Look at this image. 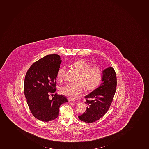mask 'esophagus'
Masks as SVG:
<instances>
[{
    "mask_svg": "<svg viewBox=\"0 0 149 149\" xmlns=\"http://www.w3.org/2000/svg\"><path fill=\"white\" fill-rule=\"evenodd\" d=\"M68 100L69 102H74L75 101V99L71 98H68Z\"/></svg>",
    "mask_w": 149,
    "mask_h": 149,
    "instance_id": "esophagus-1",
    "label": "esophagus"
}]
</instances>
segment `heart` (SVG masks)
Instances as JSON below:
<instances>
[{"instance_id":"heart-1","label":"heart","mask_w":149,"mask_h":149,"mask_svg":"<svg viewBox=\"0 0 149 149\" xmlns=\"http://www.w3.org/2000/svg\"><path fill=\"white\" fill-rule=\"evenodd\" d=\"M72 66L80 72L78 81L76 84L68 83L61 88L62 94L71 98H74L84 91V86L88 91L95 90L100 84L102 78V70L100 67L91 66L85 60H79L73 62ZM65 68L61 67L57 72V78L62 81L65 77Z\"/></svg>"}]
</instances>
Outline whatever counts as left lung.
Returning a JSON list of instances; mask_svg holds the SVG:
<instances>
[{
  "label": "left lung",
  "mask_w": 149,
  "mask_h": 149,
  "mask_svg": "<svg viewBox=\"0 0 149 149\" xmlns=\"http://www.w3.org/2000/svg\"><path fill=\"white\" fill-rule=\"evenodd\" d=\"M102 83L97 88L85 96L88 105L86 112L78 118L85 123H93L107 112L114 98L117 87V77L112 67L102 71Z\"/></svg>",
  "instance_id": "obj_1"
}]
</instances>
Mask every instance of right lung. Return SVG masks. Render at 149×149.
I'll return each instance as SVG.
<instances>
[{
    "mask_svg": "<svg viewBox=\"0 0 149 149\" xmlns=\"http://www.w3.org/2000/svg\"><path fill=\"white\" fill-rule=\"evenodd\" d=\"M58 55H47L34 62L28 70L24 81V93L28 106L34 117L42 121L54 120L59 115V107L68 102L63 95L55 93L56 80L61 65Z\"/></svg>",
    "mask_w": 149,
    "mask_h": 149,
    "instance_id": "obj_1",
    "label": "right lung"
}]
</instances>
